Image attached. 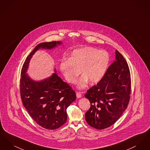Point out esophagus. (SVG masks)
Listing matches in <instances>:
<instances>
[{"label":"esophagus","mask_w":150,"mask_h":150,"mask_svg":"<svg viewBox=\"0 0 150 150\" xmlns=\"http://www.w3.org/2000/svg\"><path fill=\"white\" fill-rule=\"evenodd\" d=\"M76 97L77 98H81L82 97V94L80 92H76Z\"/></svg>","instance_id":"esophagus-1"}]
</instances>
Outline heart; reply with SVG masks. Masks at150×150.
Returning a JSON list of instances; mask_svg holds the SVG:
<instances>
[{"instance_id":"obj_1","label":"heart","mask_w":150,"mask_h":150,"mask_svg":"<svg viewBox=\"0 0 150 150\" xmlns=\"http://www.w3.org/2000/svg\"><path fill=\"white\" fill-rule=\"evenodd\" d=\"M110 61L107 51L84 47L74 50L69 58H64L59 63V69L71 84L76 83L81 70L83 75L79 81L78 87L83 88L89 81L92 84L100 81L107 71Z\"/></svg>"}]
</instances>
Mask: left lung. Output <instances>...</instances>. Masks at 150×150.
<instances>
[{
    "label": "left lung",
    "mask_w": 150,
    "mask_h": 150,
    "mask_svg": "<svg viewBox=\"0 0 150 150\" xmlns=\"http://www.w3.org/2000/svg\"><path fill=\"white\" fill-rule=\"evenodd\" d=\"M115 54L116 59L108 67L103 78L85 94L91 102V107L85 114L86 121L100 130L110 127L120 117L130 98L128 64L117 50Z\"/></svg>",
    "instance_id": "obj_1"
}]
</instances>
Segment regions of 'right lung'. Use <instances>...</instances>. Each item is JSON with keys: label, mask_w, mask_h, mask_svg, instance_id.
<instances>
[{"label": "right lung", "mask_w": 150, "mask_h": 150, "mask_svg": "<svg viewBox=\"0 0 150 150\" xmlns=\"http://www.w3.org/2000/svg\"><path fill=\"white\" fill-rule=\"evenodd\" d=\"M61 43L54 41L37 45L26 58L21 74L20 88L23 105L38 125L50 130L59 128L66 122V110L76 100L75 92L56 72L40 81L33 80L26 72L30 60L36 50L52 49Z\"/></svg>", "instance_id": "add662e5"}]
</instances>
